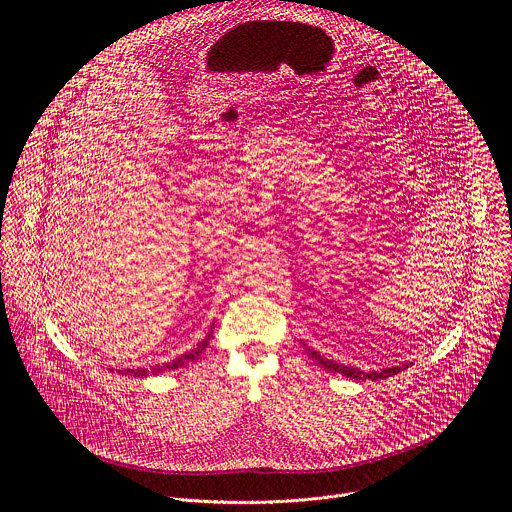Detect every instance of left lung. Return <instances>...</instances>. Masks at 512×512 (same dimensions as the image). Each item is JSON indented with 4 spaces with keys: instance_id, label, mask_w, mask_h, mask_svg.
Returning a JSON list of instances; mask_svg holds the SVG:
<instances>
[{
    "instance_id": "1",
    "label": "left lung",
    "mask_w": 512,
    "mask_h": 512,
    "mask_svg": "<svg viewBox=\"0 0 512 512\" xmlns=\"http://www.w3.org/2000/svg\"><path fill=\"white\" fill-rule=\"evenodd\" d=\"M302 344H304V342H302ZM304 348H306V352L320 364V367H324L326 371L338 373V375H342V377H346V379H354V381H367V379L379 381V379H389V377H393V375H397V373H401V371H405V369L411 367V362H409V364H401V367H387V369H381V371H360V369L348 367V364L334 362V360L322 356L320 352L310 350L306 344H304Z\"/></svg>"
}]
</instances>
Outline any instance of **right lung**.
Masks as SVG:
<instances>
[{
	"mask_svg": "<svg viewBox=\"0 0 512 512\" xmlns=\"http://www.w3.org/2000/svg\"><path fill=\"white\" fill-rule=\"evenodd\" d=\"M210 336H212V328L208 330V334L192 348V350H188V352H184L182 356H178V358H174V360H170V362H162V364H156V367H150V369H125V371H117V373H121V375H133V377H145V375H162V373H170V371H176V369H182V367H186V364H190V362H194L204 350H206V346H208V342H210Z\"/></svg>",
	"mask_w": 512,
	"mask_h": 512,
	"instance_id": "add662e5",
	"label": "right lung"
}]
</instances>
